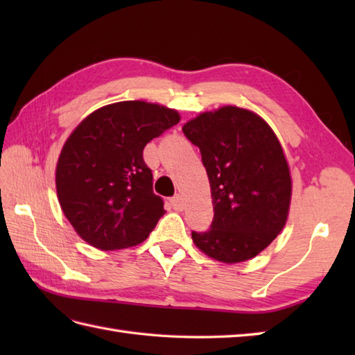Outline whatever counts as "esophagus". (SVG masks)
Returning <instances> with one entry per match:
<instances>
[{
	"label": "esophagus",
	"instance_id": "1",
	"mask_svg": "<svg viewBox=\"0 0 355 355\" xmlns=\"http://www.w3.org/2000/svg\"><path fill=\"white\" fill-rule=\"evenodd\" d=\"M171 206L177 210V212H182V210L184 209V201H183V197L182 195H175V197L171 198Z\"/></svg>",
	"mask_w": 355,
	"mask_h": 355
}]
</instances>
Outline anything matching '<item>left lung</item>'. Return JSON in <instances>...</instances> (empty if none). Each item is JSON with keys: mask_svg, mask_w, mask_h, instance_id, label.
<instances>
[{"mask_svg": "<svg viewBox=\"0 0 355 355\" xmlns=\"http://www.w3.org/2000/svg\"><path fill=\"white\" fill-rule=\"evenodd\" d=\"M200 148L214 202L206 232H192L201 252L235 263L261 253L284 229L291 198L285 155L271 128L254 112L224 107L183 126Z\"/></svg>", "mask_w": 355, "mask_h": 355, "instance_id": "1", "label": "left lung"}]
</instances>
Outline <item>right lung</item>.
Wrapping results in <instances>:
<instances>
[{"label": "right lung", "mask_w": 355, "mask_h": 355, "mask_svg": "<svg viewBox=\"0 0 355 355\" xmlns=\"http://www.w3.org/2000/svg\"><path fill=\"white\" fill-rule=\"evenodd\" d=\"M178 122L175 110L128 101L94 111L73 131L59 155L56 189L82 239L119 250L149 236L164 202L153 191L143 149Z\"/></svg>", "instance_id": "1"}]
</instances>
